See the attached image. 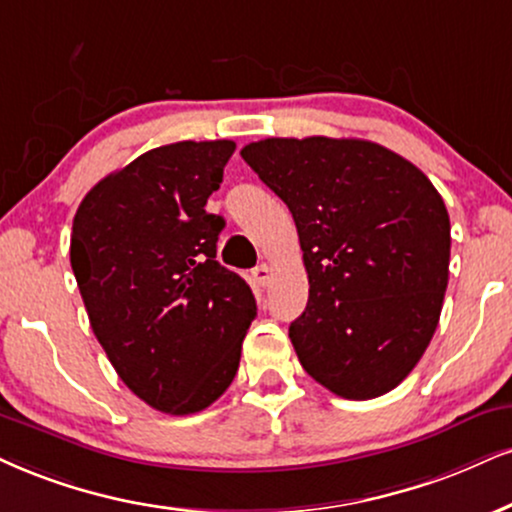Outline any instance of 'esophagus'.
Wrapping results in <instances>:
<instances>
[{"instance_id":"obj_1","label":"esophagus","mask_w":512,"mask_h":512,"mask_svg":"<svg viewBox=\"0 0 512 512\" xmlns=\"http://www.w3.org/2000/svg\"><path fill=\"white\" fill-rule=\"evenodd\" d=\"M270 275H273V270H270V266H266V263H261V266L254 268V280L261 287H268L270 285Z\"/></svg>"}]
</instances>
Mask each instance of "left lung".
<instances>
[{
    "label": "left lung",
    "mask_w": 512,
    "mask_h": 512,
    "mask_svg": "<svg viewBox=\"0 0 512 512\" xmlns=\"http://www.w3.org/2000/svg\"><path fill=\"white\" fill-rule=\"evenodd\" d=\"M242 159L299 232L308 304L289 339L304 370L344 399L387 394L439 325L451 258L441 194L368 140L268 137L246 144Z\"/></svg>",
    "instance_id": "8db88e82"
}]
</instances>
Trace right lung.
<instances>
[{"label": "right lung", "mask_w": 512, "mask_h": 512, "mask_svg": "<svg viewBox=\"0 0 512 512\" xmlns=\"http://www.w3.org/2000/svg\"><path fill=\"white\" fill-rule=\"evenodd\" d=\"M235 142H175L106 175L73 218L71 266L94 337L151 408L199 413L235 380L256 318L251 287L216 261L206 211Z\"/></svg>", "instance_id": "right-lung-1"}]
</instances>
